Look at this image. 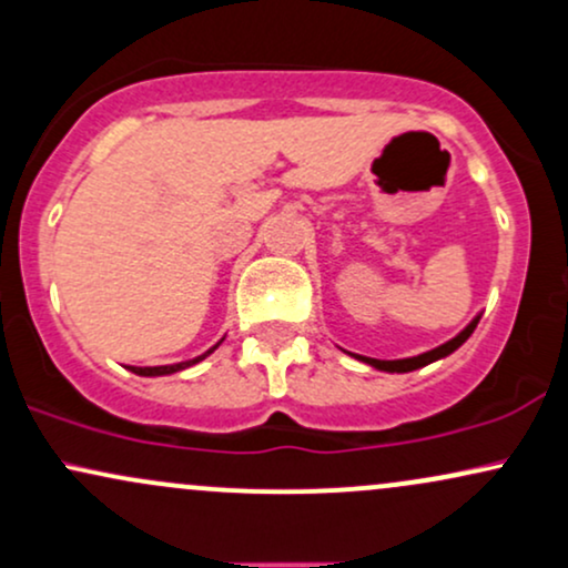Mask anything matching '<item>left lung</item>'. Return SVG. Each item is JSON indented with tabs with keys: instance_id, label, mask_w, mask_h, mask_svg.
I'll return each instance as SVG.
<instances>
[{
	"instance_id": "1",
	"label": "left lung",
	"mask_w": 568,
	"mask_h": 568,
	"mask_svg": "<svg viewBox=\"0 0 568 568\" xmlns=\"http://www.w3.org/2000/svg\"><path fill=\"white\" fill-rule=\"evenodd\" d=\"M478 321H480V315H475L473 321L467 323L465 328H462L459 334H456L454 338H448L446 344H440V347H435V349H427V352H422V355H414V357H400V361H376V357L355 355V352H347V355L357 357V361H361V363H366V366L376 368V371H387V374H408V371L425 368V366H429V363L440 361V357H448V355H452L454 349H459L462 344H465L467 338L473 336V331H475V325H478Z\"/></svg>"
}]
</instances>
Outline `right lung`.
I'll return each mask as SVG.
<instances>
[{
    "instance_id": "obj_1",
    "label": "right lung",
    "mask_w": 568,
    "mask_h": 568,
    "mask_svg": "<svg viewBox=\"0 0 568 568\" xmlns=\"http://www.w3.org/2000/svg\"><path fill=\"white\" fill-rule=\"evenodd\" d=\"M221 342H224V338H221ZM219 342V344H221ZM219 344H213L211 349L207 352H202V355H197V357H192V361H181V363H171V366H128V371H133V374H139V376H171V374H179V371H184V368H189V366H197L200 361H205L207 355H211L213 349L219 347Z\"/></svg>"
}]
</instances>
